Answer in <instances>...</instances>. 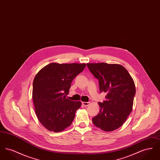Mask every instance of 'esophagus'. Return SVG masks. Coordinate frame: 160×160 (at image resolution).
Here are the masks:
<instances>
[{"label": "esophagus", "mask_w": 160, "mask_h": 160, "mask_svg": "<svg viewBox=\"0 0 160 160\" xmlns=\"http://www.w3.org/2000/svg\"><path fill=\"white\" fill-rule=\"evenodd\" d=\"M82 104L84 106H88L90 104V102H82Z\"/></svg>", "instance_id": "1"}]
</instances>
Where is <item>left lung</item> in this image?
Wrapping results in <instances>:
<instances>
[{
  "mask_svg": "<svg viewBox=\"0 0 160 160\" xmlns=\"http://www.w3.org/2000/svg\"><path fill=\"white\" fill-rule=\"evenodd\" d=\"M87 66L98 80L100 92L107 93L106 100L98 102L100 111L92 122L104 131H114L122 126L132 111L136 94L134 80L121 65L88 63Z\"/></svg>",
  "mask_w": 160,
  "mask_h": 160,
  "instance_id": "left-lung-1",
  "label": "left lung"
}]
</instances>
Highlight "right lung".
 Returning <instances> with one entry per match:
<instances>
[{
  "label": "right lung",
  "instance_id": "right-lung-1",
  "mask_svg": "<svg viewBox=\"0 0 160 160\" xmlns=\"http://www.w3.org/2000/svg\"><path fill=\"white\" fill-rule=\"evenodd\" d=\"M86 63H51L41 69L33 82L32 98L39 121L50 131L61 132L73 121L80 101L67 98L71 82Z\"/></svg>",
  "mask_w": 160,
  "mask_h": 160
}]
</instances>
